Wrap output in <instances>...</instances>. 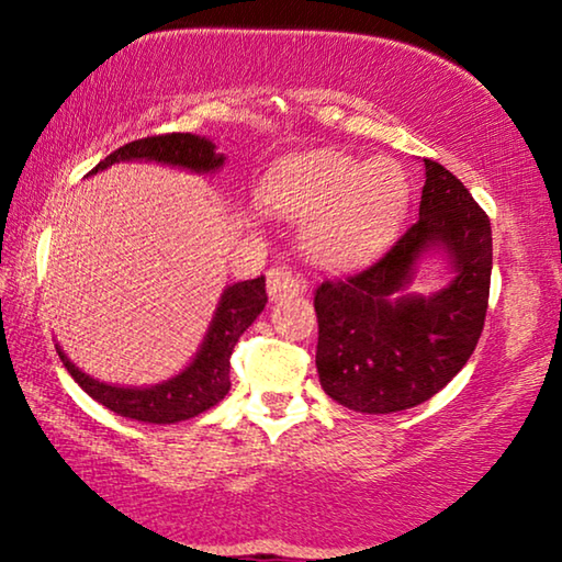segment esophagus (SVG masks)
<instances>
[{
	"mask_svg": "<svg viewBox=\"0 0 562 562\" xmlns=\"http://www.w3.org/2000/svg\"><path fill=\"white\" fill-rule=\"evenodd\" d=\"M268 296L271 299H286V296H296L301 291V281L294 271L283 266H273L268 271Z\"/></svg>",
	"mask_w": 562,
	"mask_h": 562,
	"instance_id": "esophagus-1",
	"label": "esophagus"
}]
</instances>
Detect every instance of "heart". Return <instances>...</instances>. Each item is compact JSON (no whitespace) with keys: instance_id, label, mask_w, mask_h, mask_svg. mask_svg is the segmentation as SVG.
Wrapping results in <instances>:
<instances>
[{"instance_id":"obj_1","label":"heart","mask_w":562,"mask_h":562,"mask_svg":"<svg viewBox=\"0 0 562 562\" xmlns=\"http://www.w3.org/2000/svg\"><path fill=\"white\" fill-rule=\"evenodd\" d=\"M401 161L314 149L281 159L261 187L271 213L306 217L301 240L316 263L355 266L385 246L408 210Z\"/></svg>"}]
</instances>
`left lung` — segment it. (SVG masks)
Masks as SVG:
<instances>
[{"mask_svg": "<svg viewBox=\"0 0 562 562\" xmlns=\"http://www.w3.org/2000/svg\"><path fill=\"white\" fill-rule=\"evenodd\" d=\"M418 221L375 263L314 291L316 372L331 401L357 413H397L446 387L482 337L492 281V225L467 187L434 159ZM443 247L454 279L429 297H401L417 258Z\"/></svg>", "mask_w": 562, "mask_h": 562, "instance_id": "obj_1", "label": "left lung"}]
</instances>
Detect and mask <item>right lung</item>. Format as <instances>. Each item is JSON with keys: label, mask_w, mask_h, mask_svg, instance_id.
Segmentation results:
<instances>
[{"label": "right lung", "mask_w": 562, "mask_h": 562, "mask_svg": "<svg viewBox=\"0 0 562 562\" xmlns=\"http://www.w3.org/2000/svg\"><path fill=\"white\" fill-rule=\"evenodd\" d=\"M146 159L161 161V165L184 167L192 172H213L225 161L223 154L215 151V144L194 134H154L144 139L128 142L119 146L99 161V169H105L116 161ZM266 279L258 276L254 281H240L225 289L217 306L215 319L210 324V331L202 341L200 352L190 362V368L180 375L161 382L154 387H119L105 385L93 380L86 372H80L68 357L58 349L65 370L72 380L86 390L93 401H99L105 408L119 413L124 418L144 420V423H177L200 416L207 408H213L223 401L231 390V355L243 331L256 322V316L266 306Z\"/></svg>", "instance_id": "1"}]
</instances>
